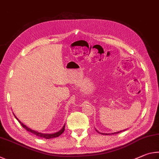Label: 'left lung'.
<instances>
[{
    "label": "left lung",
    "instance_id": "1",
    "mask_svg": "<svg viewBox=\"0 0 159 159\" xmlns=\"http://www.w3.org/2000/svg\"><path fill=\"white\" fill-rule=\"evenodd\" d=\"M96 130L98 133H101V134H102V135H113V134H116V133H120V132H121V131H119V132H116V133H100V132H98V130H97L96 129Z\"/></svg>",
    "mask_w": 159,
    "mask_h": 159
}]
</instances>
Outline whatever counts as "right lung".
<instances>
[{"label":"right lung","instance_id":"right-lung-1","mask_svg":"<svg viewBox=\"0 0 159 159\" xmlns=\"http://www.w3.org/2000/svg\"><path fill=\"white\" fill-rule=\"evenodd\" d=\"M15 118L17 119L18 121L20 123V124L22 126H23V128H24L25 129H26V130H28V131H29L30 133H33V134L37 135V136H39V137L40 138H45V139H51V138H57V137H58V136L61 135L62 133L64 132V130H65V125L63 126L62 129H61L59 131H58L57 133H50V134H48V133H40V132H38L36 131V130H32L29 129V127H27L26 125H24L22 122H21L19 120L18 118H16V116L15 115Z\"/></svg>","mask_w":159,"mask_h":159}]
</instances>
